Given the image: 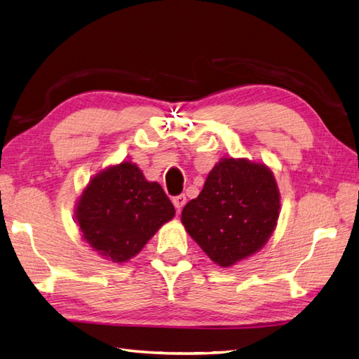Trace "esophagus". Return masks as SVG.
Wrapping results in <instances>:
<instances>
[{"label": "esophagus", "instance_id": "esophagus-1", "mask_svg": "<svg viewBox=\"0 0 359 359\" xmlns=\"http://www.w3.org/2000/svg\"><path fill=\"white\" fill-rule=\"evenodd\" d=\"M172 201H173V206L177 208L178 210H181L182 208H184V204H186L187 198H186V195L181 194V195H178V196H173Z\"/></svg>", "mask_w": 359, "mask_h": 359}]
</instances>
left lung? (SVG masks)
I'll return each instance as SVG.
<instances>
[{
    "label": "left lung",
    "mask_w": 359,
    "mask_h": 359,
    "mask_svg": "<svg viewBox=\"0 0 359 359\" xmlns=\"http://www.w3.org/2000/svg\"><path fill=\"white\" fill-rule=\"evenodd\" d=\"M280 214V192L266 164L224 156L208 175L181 222L208 257L229 268L266 245Z\"/></svg>",
    "instance_id": "8db88e82"
}]
</instances>
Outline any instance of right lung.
Instances as JSON below:
<instances>
[{
  "instance_id": "right-lung-1",
  "label": "right lung",
  "mask_w": 359,
  "mask_h": 359,
  "mask_svg": "<svg viewBox=\"0 0 359 359\" xmlns=\"http://www.w3.org/2000/svg\"><path fill=\"white\" fill-rule=\"evenodd\" d=\"M80 236L102 257L123 263L142 251L175 208L156 181L122 161L100 170L88 182L76 203Z\"/></svg>"
}]
</instances>
